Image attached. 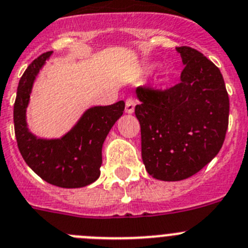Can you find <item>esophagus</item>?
I'll return each instance as SVG.
<instances>
[{"mask_svg": "<svg viewBox=\"0 0 248 248\" xmlns=\"http://www.w3.org/2000/svg\"><path fill=\"white\" fill-rule=\"evenodd\" d=\"M135 108H136V100H135V99H132V98L127 99L126 106H124V111H126L127 113H133V111H135Z\"/></svg>", "mask_w": 248, "mask_h": 248, "instance_id": "34e87169", "label": "esophagus"}]
</instances>
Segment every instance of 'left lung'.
<instances>
[{
  "label": "left lung",
  "mask_w": 248,
  "mask_h": 248,
  "mask_svg": "<svg viewBox=\"0 0 248 248\" xmlns=\"http://www.w3.org/2000/svg\"><path fill=\"white\" fill-rule=\"evenodd\" d=\"M176 51L185 64L179 84L166 90L136 89L143 163L161 181H181L202 170L223 147L229 124L220 69L194 48Z\"/></svg>",
  "instance_id": "left-lung-1"
}]
</instances>
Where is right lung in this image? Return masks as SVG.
Masks as SVG:
<instances>
[{
    "label": "right lung",
    "instance_id": "right-lung-1",
    "mask_svg": "<svg viewBox=\"0 0 248 248\" xmlns=\"http://www.w3.org/2000/svg\"><path fill=\"white\" fill-rule=\"evenodd\" d=\"M51 54L48 51L34 60L20 78L13 110L16 138L24 161L44 181L62 188H79L100 176L104 140L122 116L124 101L88 108L61 138L36 137L28 128L27 108L36 76Z\"/></svg>",
    "mask_w": 248,
    "mask_h": 248
}]
</instances>
